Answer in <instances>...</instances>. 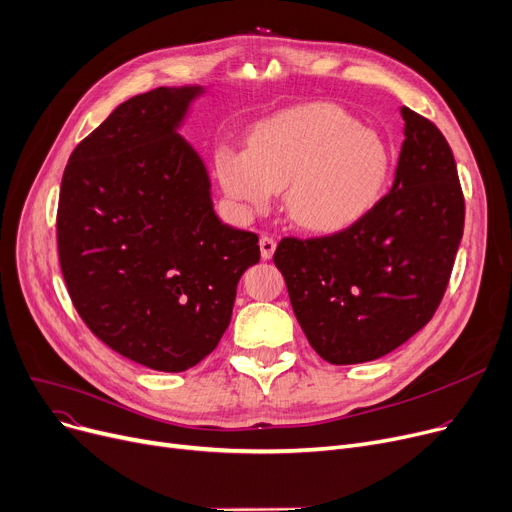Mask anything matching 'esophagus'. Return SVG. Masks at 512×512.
Instances as JSON below:
<instances>
[{
    "instance_id": "esophagus-1",
    "label": "esophagus",
    "mask_w": 512,
    "mask_h": 512,
    "mask_svg": "<svg viewBox=\"0 0 512 512\" xmlns=\"http://www.w3.org/2000/svg\"><path fill=\"white\" fill-rule=\"evenodd\" d=\"M275 248H277V241L269 235H262L260 237V256L262 260H271L273 254H275Z\"/></svg>"
}]
</instances>
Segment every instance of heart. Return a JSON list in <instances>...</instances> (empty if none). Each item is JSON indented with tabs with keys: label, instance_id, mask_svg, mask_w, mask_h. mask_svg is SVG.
Wrapping results in <instances>:
<instances>
[{
	"label": "heart",
	"instance_id": "heart-1",
	"mask_svg": "<svg viewBox=\"0 0 512 512\" xmlns=\"http://www.w3.org/2000/svg\"><path fill=\"white\" fill-rule=\"evenodd\" d=\"M214 179L239 218L266 214L283 191L291 221L306 231H342L367 216L389 177L381 135L333 104H306L262 120L248 152L218 145Z\"/></svg>",
	"mask_w": 512,
	"mask_h": 512
}]
</instances>
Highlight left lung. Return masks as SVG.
Instances as JSON below:
<instances>
[{
    "mask_svg": "<svg viewBox=\"0 0 512 512\" xmlns=\"http://www.w3.org/2000/svg\"><path fill=\"white\" fill-rule=\"evenodd\" d=\"M404 141L385 198L350 229L285 237L275 264L310 346L331 364L381 358L440 306L465 227L450 145L431 120L400 108Z\"/></svg>",
    "mask_w": 512,
    "mask_h": 512,
    "instance_id": "obj_1",
    "label": "left lung"
}]
</instances>
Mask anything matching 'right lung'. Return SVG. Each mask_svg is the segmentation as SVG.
Instances as JSON below:
<instances>
[{
  "label": "right lung",
  "mask_w": 512,
  "mask_h": 512,
  "mask_svg": "<svg viewBox=\"0 0 512 512\" xmlns=\"http://www.w3.org/2000/svg\"><path fill=\"white\" fill-rule=\"evenodd\" d=\"M200 85L120 104L72 152L58 252L85 325L143 367L181 373L221 342L258 235L214 212L208 168L179 129Z\"/></svg>",
  "instance_id": "right-lung-1"
}]
</instances>
